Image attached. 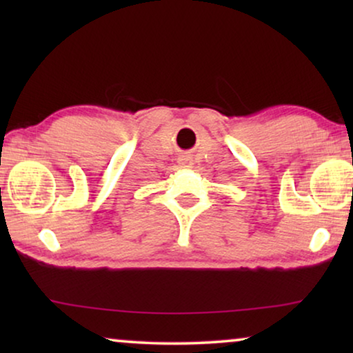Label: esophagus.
I'll use <instances>...</instances> for the list:
<instances>
[{"label":"esophagus","mask_w":353,"mask_h":353,"mask_svg":"<svg viewBox=\"0 0 353 353\" xmlns=\"http://www.w3.org/2000/svg\"><path fill=\"white\" fill-rule=\"evenodd\" d=\"M178 165L181 168H191L192 167V159L188 156V154H181L180 157H178Z\"/></svg>","instance_id":"obj_1"}]
</instances>
